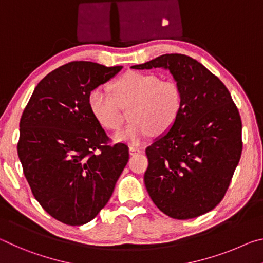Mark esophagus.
Returning <instances> with one entry per match:
<instances>
[{"instance_id":"34e87169","label":"esophagus","mask_w":263,"mask_h":263,"mask_svg":"<svg viewBox=\"0 0 263 263\" xmlns=\"http://www.w3.org/2000/svg\"><path fill=\"white\" fill-rule=\"evenodd\" d=\"M128 152H130L131 155H135V154H138V153H141L142 149L139 148V147H136V146H131L130 149H128Z\"/></svg>"}]
</instances>
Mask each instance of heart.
Returning <instances> with one entry per match:
<instances>
[{"label": "heart", "mask_w": 263, "mask_h": 263, "mask_svg": "<svg viewBox=\"0 0 263 263\" xmlns=\"http://www.w3.org/2000/svg\"><path fill=\"white\" fill-rule=\"evenodd\" d=\"M115 95L108 87L90 92V112L106 130H118L123 123L121 106L128 108L132 123L115 135V140L139 145L153 133L164 135L175 125L182 108L180 87L172 80L155 75L127 73L114 84Z\"/></svg>", "instance_id": "1"}]
</instances>
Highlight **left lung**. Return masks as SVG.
<instances>
[{
  "mask_svg": "<svg viewBox=\"0 0 263 263\" xmlns=\"http://www.w3.org/2000/svg\"><path fill=\"white\" fill-rule=\"evenodd\" d=\"M131 68L168 69L182 94L175 125L146 148L149 197L174 219L211 211L224 197L242 151L241 118L230 91L184 54H163Z\"/></svg>",
  "mask_w": 263,
  "mask_h": 263,
  "instance_id": "left-lung-1",
  "label": "left lung"
}]
</instances>
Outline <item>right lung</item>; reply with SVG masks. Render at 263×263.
Segmentation results:
<instances>
[{
	"label": "right lung",
	"mask_w": 263,
	"mask_h": 263,
	"mask_svg": "<svg viewBox=\"0 0 263 263\" xmlns=\"http://www.w3.org/2000/svg\"><path fill=\"white\" fill-rule=\"evenodd\" d=\"M73 61L34 88L20 123L17 152L31 191L48 215L79 226L99 215L128 161V147L109 138L90 112V92L121 72Z\"/></svg>",
	"instance_id": "1"
}]
</instances>
